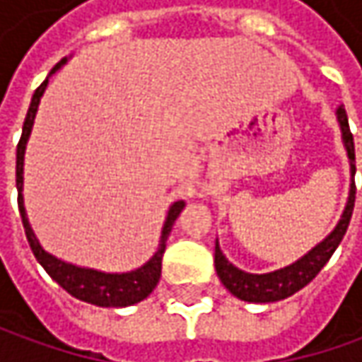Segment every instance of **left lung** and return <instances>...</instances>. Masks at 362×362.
<instances>
[{
  "label": "left lung",
  "mask_w": 362,
  "mask_h": 362,
  "mask_svg": "<svg viewBox=\"0 0 362 362\" xmlns=\"http://www.w3.org/2000/svg\"><path fill=\"white\" fill-rule=\"evenodd\" d=\"M337 119L341 124L342 143H344L346 155L351 160V175H355V141H353V132L349 129V119H346L344 106L337 108ZM355 195L356 187L355 181H353L351 191H349V202H346V207L342 211L337 228L330 231V235H327V240H322L316 247H313L306 256H302L298 262L286 266L282 270L270 272V274H247V272L240 270L233 264H230L228 257L223 256V252L219 250V243H216V270L221 284L240 300L257 302V304L284 300L292 294H296L308 282H313L316 274L325 268V264L334 254L339 243L342 242L346 228L351 223L353 209H355Z\"/></svg>",
  "instance_id": "1"
}]
</instances>
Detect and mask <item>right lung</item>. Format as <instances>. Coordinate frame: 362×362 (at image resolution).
Listing matches in <instances>:
<instances>
[{"instance_id": "1", "label": "right lung", "mask_w": 362, "mask_h": 362, "mask_svg": "<svg viewBox=\"0 0 362 362\" xmlns=\"http://www.w3.org/2000/svg\"><path fill=\"white\" fill-rule=\"evenodd\" d=\"M66 64V58H62L60 62L56 64L49 72V76L54 72H58ZM48 76V78H49ZM48 78L35 88L34 96H32V105L28 108V115L23 120V131H21V139L18 143V153H16V187H18V207H20L21 223H23V230H25V238L28 243L34 252L35 259L44 266V270L48 272L49 278L56 280L58 284L62 286L68 294H72L74 298L82 300V302H88L94 306H105V308H122V306H131L136 304L141 300H145L155 286L159 284L160 278V264H163V254H165V243L167 238L171 233L175 219L179 217L181 209H183V202H175L169 207V214L165 219V226L160 231V243L157 254L146 262L145 266H141L139 270L124 272V274H106V272L92 270V268H78L74 264H66L62 259H58L56 256L48 254L37 238L34 235V230L28 221L25 216V207H23V195H21V189H23V155H25V145H28V139H30V132L34 127L35 112H37V105H40V98L48 86Z\"/></svg>"}]
</instances>
